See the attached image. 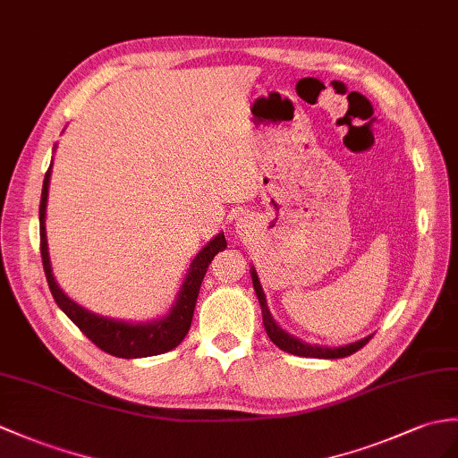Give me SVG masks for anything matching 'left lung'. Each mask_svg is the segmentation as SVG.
Here are the masks:
<instances>
[{"label":"left lung","instance_id":"8db88e82","mask_svg":"<svg viewBox=\"0 0 458 458\" xmlns=\"http://www.w3.org/2000/svg\"><path fill=\"white\" fill-rule=\"evenodd\" d=\"M251 281H253V289L255 294H258V301L261 306V316H263V326H265V332H267L271 342L277 345L279 349L286 351V353L291 355H299V357H316V359H342L347 357L351 353H355L360 347H363L370 337L373 335H367L363 339H359V342L353 344H347V345H339V347H327V345H314V344H306L302 342L301 337H294L293 334L286 332L283 329L277 322H275V318L271 316V310L267 306V299H265V293H263V286L259 283L258 277V271L251 265Z\"/></svg>","mask_w":458,"mask_h":458}]
</instances>
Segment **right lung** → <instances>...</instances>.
<instances>
[{"mask_svg": "<svg viewBox=\"0 0 458 458\" xmlns=\"http://www.w3.org/2000/svg\"><path fill=\"white\" fill-rule=\"evenodd\" d=\"M50 174H52V162L45 175V183H42L40 208H38L40 255H42V267H45L50 293L55 296L60 310L81 329L85 337H89L95 345L105 351V353L114 355V357H123V359L152 357L177 347L181 342H183V337L187 335L191 327V322H193L197 296L212 258H215L218 251L226 250L225 232L216 233V236L195 255V259L189 265L183 284H181V289L175 296L174 306L169 308V312L164 314L162 318H156V320H150V322H124V320H114V318L95 314L88 310V308L80 306L76 301H72L70 296L60 289L55 279V273H52L48 240H47V203H48Z\"/></svg>", "mask_w": 458, "mask_h": 458, "instance_id": "right-lung-1", "label": "right lung"}]
</instances>
